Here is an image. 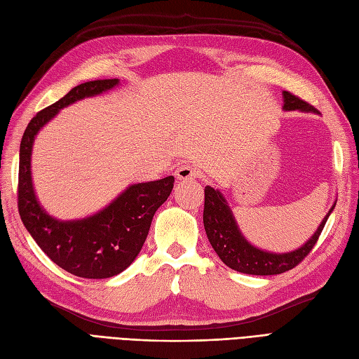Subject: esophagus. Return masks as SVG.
<instances>
[{"mask_svg": "<svg viewBox=\"0 0 359 359\" xmlns=\"http://www.w3.org/2000/svg\"><path fill=\"white\" fill-rule=\"evenodd\" d=\"M175 177L181 181H191L199 178V170L191 165H181L175 170Z\"/></svg>", "mask_w": 359, "mask_h": 359, "instance_id": "1", "label": "esophagus"}]
</instances>
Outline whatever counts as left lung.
I'll return each instance as SVG.
<instances>
[{"label": "left lung", "mask_w": 359, "mask_h": 359, "mask_svg": "<svg viewBox=\"0 0 359 359\" xmlns=\"http://www.w3.org/2000/svg\"><path fill=\"white\" fill-rule=\"evenodd\" d=\"M285 97V109L286 111H304V112H318V109L301 97L292 94L289 91L283 93ZM334 210V206L331 211ZM325 217L320 223L319 229L314 232L310 240L295 252L276 255L262 252L253 245H250L238 229L233 220L229 206L220 194L219 190L212 187H205V203H203V226L206 236L215 250V253L229 268L238 271V273L252 274V276H274L286 273V271L298 266L306 259L313 247L316 245L319 236L323 231L325 223L328 217Z\"/></svg>", "instance_id": "left-lung-1"}]
</instances>
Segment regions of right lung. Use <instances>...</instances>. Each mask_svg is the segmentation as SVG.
Instances as JSON below:
<instances>
[{
	"mask_svg": "<svg viewBox=\"0 0 359 359\" xmlns=\"http://www.w3.org/2000/svg\"><path fill=\"white\" fill-rule=\"evenodd\" d=\"M118 79H97L72 88L28 123L19 149L18 210L27 231L53 264L82 278H109L133 262L142 248L158 206L168 199L175 178L135 184L102 212L78 222L53 220L34 196L31 148L40 127L64 106L111 90Z\"/></svg>",
	"mask_w": 359,
	"mask_h": 359,
	"instance_id": "right-lung-1",
	"label": "right lung"
}]
</instances>
